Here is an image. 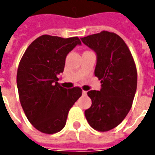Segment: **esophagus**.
Wrapping results in <instances>:
<instances>
[{
    "label": "esophagus",
    "mask_w": 155,
    "mask_h": 155,
    "mask_svg": "<svg viewBox=\"0 0 155 155\" xmlns=\"http://www.w3.org/2000/svg\"><path fill=\"white\" fill-rule=\"evenodd\" d=\"M82 94H83V95H86V94H87V91H82Z\"/></svg>",
    "instance_id": "1"
}]
</instances>
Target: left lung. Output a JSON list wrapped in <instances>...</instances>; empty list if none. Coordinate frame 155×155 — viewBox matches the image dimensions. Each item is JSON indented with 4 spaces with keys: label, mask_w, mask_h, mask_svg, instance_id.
<instances>
[{
    "label": "left lung",
    "mask_w": 155,
    "mask_h": 155,
    "mask_svg": "<svg viewBox=\"0 0 155 155\" xmlns=\"http://www.w3.org/2000/svg\"><path fill=\"white\" fill-rule=\"evenodd\" d=\"M96 53L94 75L101 81V91H90L92 101L84 111L93 129L105 132L118 126L133 104L137 89V70L129 48L120 36L103 31L81 38Z\"/></svg>",
    "instance_id": "8db88e82"
}]
</instances>
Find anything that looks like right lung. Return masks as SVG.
I'll use <instances>...</instances> for the list:
<instances>
[{
  "label": "right lung",
  "mask_w": 155,
  "mask_h": 155,
  "mask_svg": "<svg viewBox=\"0 0 155 155\" xmlns=\"http://www.w3.org/2000/svg\"><path fill=\"white\" fill-rule=\"evenodd\" d=\"M77 45H81L78 37L43 35L29 45L20 61L16 83L21 104L30 123L42 133L61 131L82 94L80 87L65 89L58 83L66 55Z\"/></svg>",
  "instance_id": "right-lung-1"
}]
</instances>
